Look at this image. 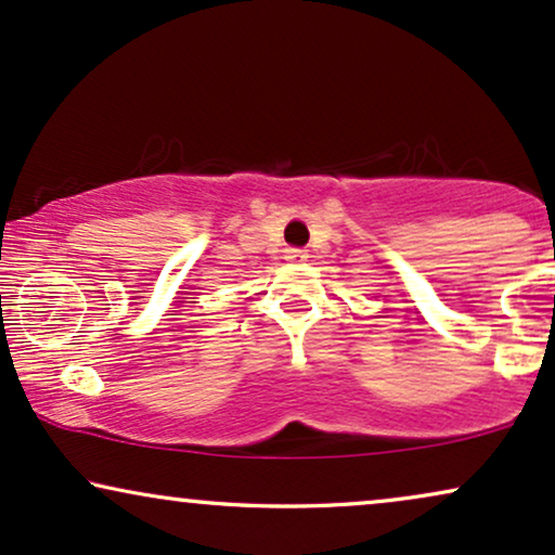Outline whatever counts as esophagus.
I'll return each mask as SVG.
<instances>
[{"label": "esophagus", "instance_id": "obj_1", "mask_svg": "<svg viewBox=\"0 0 555 555\" xmlns=\"http://www.w3.org/2000/svg\"><path fill=\"white\" fill-rule=\"evenodd\" d=\"M286 258H289V261H301V258H307V256L301 248H289L286 250Z\"/></svg>", "mask_w": 555, "mask_h": 555}]
</instances>
